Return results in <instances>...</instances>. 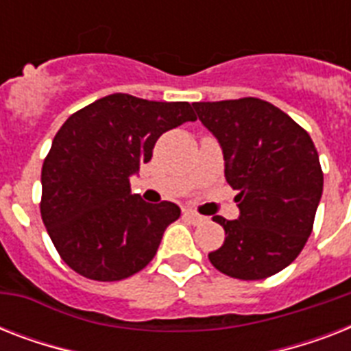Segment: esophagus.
<instances>
[{
  "mask_svg": "<svg viewBox=\"0 0 351 351\" xmlns=\"http://www.w3.org/2000/svg\"><path fill=\"white\" fill-rule=\"evenodd\" d=\"M184 219L189 220L193 226H198L202 224V222H206V217L195 213V211H184Z\"/></svg>",
  "mask_w": 351,
  "mask_h": 351,
  "instance_id": "obj_1",
  "label": "esophagus"
}]
</instances>
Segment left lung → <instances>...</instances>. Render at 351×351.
Instances as JSON below:
<instances>
[{"mask_svg": "<svg viewBox=\"0 0 351 351\" xmlns=\"http://www.w3.org/2000/svg\"><path fill=\"white\" fill-rule=\"evenodd\" d=\"M198 120L220 143L239 219L213 217L226 231L209 253L219 271L261 280L282 271L311 234L322 171L310 134L269 101H195Z\"/></svg>", "mask_w": 351, "mask_h": 351, "instance_id": "1", "label": "left lung"}]
</instances>
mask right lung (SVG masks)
Returning <instances> with one entry per match:
<instances>
[{
	"label": "right lung",
	"mask_w": 351,
	"mask_h": 351,
	"mask_svg": "<svg viewBox=\"0 0 351 351\" xmlns=\"http://www.w3.org/2000/svg\"><path fill=\"white\" fill-rule=\"evenodd\" d=\"M187 101L109 95L80 109L52 140L41 169V219L63 262L93 280L138 273L156 255L173 202L147 204L131 176L165 131L195 121Z\"/></svg>",
	"instance_id": "add662e5"
}]
</instances>
